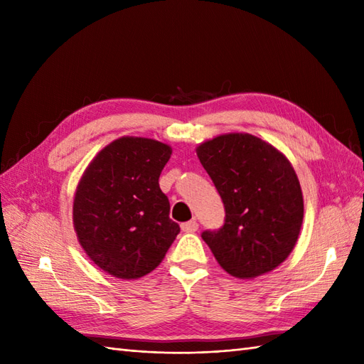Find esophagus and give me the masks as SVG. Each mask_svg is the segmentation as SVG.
I'll return each mask as SVG.
<instances>
[{"instance_id":"1","label":"esophagus","mask_w":364,"mask_h":364,"mask_svg":"<svg viewBox=\"0 0 364 364\" xmlns=\"http://www.w3.org/2000/svg\"><path fill=\"white\" fill-rule=\"evenodd\" d=\"M181 230L186 231V233H194V231L198 230V223H197V220L184 222V223H181Z\"/></svg>"}]
</instances>
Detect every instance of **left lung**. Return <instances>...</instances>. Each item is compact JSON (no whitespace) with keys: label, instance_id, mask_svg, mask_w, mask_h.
I'll return each instance as SVG.
<instances>
[{"label":"left lung","instance_id":"1","mask_svg":"<svg viewBox=\"0 0 364 364\" xmlns=\"http://www.w3.org/2000/svg\"><path fill=\"white\" fill-rule=\"evenodd\" d=\"M196 151L225 206L223 227L202 233L220 267L247 280L280 266L304 220V196L289 159L249 133L220 134Z\"/></svg>","mask_w":364,"mask_h":364}]
</instances>
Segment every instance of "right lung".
<instances>
[{"mask_svg":"<svg viewBox=\"0 0 364 364\" xmlns=\"http://www.w3.org/2000/svg\"><path fill=\"white\" fill-rule=\"evenodd\" d=\"M170 154L167 144L123 136L84 170L73 198V227L82 250L106 274L123 280L150 274L180 233L159 188Z\"/></svg>","mask_w":364,"mask_h":364,"instance_id":"obj_1","label":"right lung"}]
</instances>
